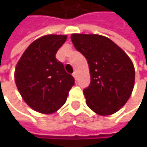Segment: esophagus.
<instances>
[{"mask_svg": "<svg viewBox=\"0 0 147 147\" xmlns=\"http://www.w3.org/2000/svg\"><path fill=\"white\" fill-rule=\"evenodd\" d=\"M72 76H73V77L75 78V80H77V72L76 71H74L73 74H72Z\"/></svg>", "mask_w": 147, "mask_h": 147, "instance_id": "esophagus-1", "label": "esophagus"}]
</instances>
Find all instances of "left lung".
Instances as JSON below:
<instances>
[{
    "mask_svg": "<svg viewBox=\"0 0 147 147\" xmlns=\"http://www.w3.org/2000/svg\"><path fill=\"white\" fill-rule=\"evenodd\" d=\"M75 48L89 64L90 83L83 90L86 103L102 116L115 113L126 104L135 83V68L129 57L108 38L72 34Z\"/></svg>",
    "mask_w": 147,
    "mask_h": 147,
    "instance_id": "obj_1",
    "label": "left lung"
}]
</instances>
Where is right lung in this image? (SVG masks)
Segmentation results:
<instances>
[{
    "mask_svg": "<svg viewBox=\"0 0 147 147\" xmlns=\"http://www.w3.org/2000/svg\"><path fill=\"white\" fill-rule=\"evenodd\" d=\"M67 39L66 35L49 34L30 44L18 61L15 81L24 102L41 113H53L64 105L73 76L57 60V52Z\"/></svg>",
    "mask_w": 147,
    "mask_h": 147,
    "instance_id": "add662e5",
    "label": "right lung"
}]
</instances>
